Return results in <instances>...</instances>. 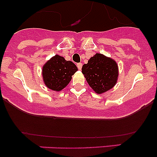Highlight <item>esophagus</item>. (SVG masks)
Masks as SVG:
<instances>
[{"label":"esophagus","mask_w":157,"mask_h":157,"mask_svg":"<svg viewBox=\"0 0 157 157\" xmlns=\"http://www.w3.org/2000/svg\"><path fill=\"white\" fill-rule=\"evenodd\" d=\"M77 67H78V68L79 69V70H81L82 67V63H77Z\"/></svg>","instance_id":"1"}]
</instances>
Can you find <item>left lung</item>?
<instances>
[{"label":"left lung","mask_w":157,"mask_h":157,"mask_svg":"<svg viewBox=\"0 0 157 157\" xmlns=\"http://www.w3.org/2000/svg\"><path fill=\"white\" fill-rule=\"evenodd\" d=\"M82 72L90 86L98 94L114 86L119 75L117 63L101 53H96L89 59L82 67Z\"/></svg>","instance_id":"left-lung-1"}]
</instances>
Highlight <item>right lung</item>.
Instances as JSON below:
<instances>
[{
  "label": "right lung",
  "mask_w": 157,
  "mask_h": 157,
  "mask_svg": "<svg viewBox=\"0 0 157 157\" xmlns=\"http://www.w3.org/2000/svg\"><path fill=\"white\" fill-rule=\"evenodd\" d=\"M78 71L73 62L56 55L44 64L42 78L45 86L54 91H60L68 85L71 76Z\"/></svg>",
  "instance_id": "right-lung-1"
}]
</instances>
